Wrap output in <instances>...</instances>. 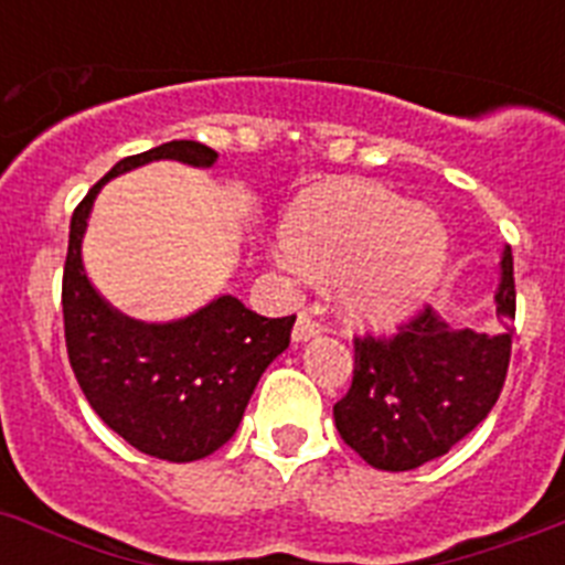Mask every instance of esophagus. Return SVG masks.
Returning <instances> with one entry per match:
<instances>
[{
  "label": "esophagus",
  "mask_w": 565,
  "mask_h": 565,
  "mask_svg": "<svg viewBox=\"0 0 565 565\" xmlns=\"http://www.w3.org/2000/svg\"><path fill=\"white\" fill-rule=\"evenodd\" d=\"M321 330H323L321 321H316V318H312L310 312L303 310V312H298L296 327H292V341H296V343L310 341V338H316Z\"/></svg>",
  "instance_id": "1"
}]
</instances>
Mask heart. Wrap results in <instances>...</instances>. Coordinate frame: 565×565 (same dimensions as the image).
<instances>
[{
  "label": "heart",
  "instance_id": "heart-1",
  "mask_svg": "<svg viewBox=\"0 0 565 565\" xmlns=\"http://www.w3.org/2000/svg\"><path fill=\"white\" fill-rule=\"evenodd\" d=\"M287 258L332 278L343 312L392 323L426 301L446 262V227L375 181H332L303 193L281 224Z\"/></svg>",
  "mask_w": 565,
  "mask_h": 565
}]
</instances>
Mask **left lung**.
I'll use <instances>...</instances> for the list:
<instances>
[{"instance_id": "8db88e82", "label": "left lung", "mask_w": 565, "mask_h": 565, "mask_svg": "<svg viewBox=\"0 0 565 565\" xmlns=\"http://www.w3.org/2000/svg\"><path fill=\"white\" fill-rule=\"evenodd\" d=\"M503 332L449 330L424 307L390 338H355L350 392L332 406L343 444L375 469L406 472L446 455L498 404L512 358L514 267L500 262Z\"/></svg>"}]
</instances>
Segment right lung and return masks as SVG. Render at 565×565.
I'll return each mask as SVG.
<instances>
[{
    "mask_svg": "<svg viewBox=\"0 0 565 565\" xmlns=\"http://www.w3.org/2000/svg\"><path fill=\"white\" fill-rule=\"evenodd\" d=\"M159 159L213 167L218 153L201 141H167L127 156L93 184L71 218L62 312L67 358L93 412L139 452L190 463L233 438L258 377L289 347L296 316L264 318L218 296L179 321L145 323L96 292L82 264L93 201L113 175Z\"/></svg>",
    "mask_w": 565,
    "mask_h": 565,
    "instance_id": "1",
    "label": "right lung"
}]
</instances>
